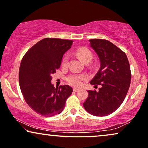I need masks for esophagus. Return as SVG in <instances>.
Returning a JSON list of instances; mask_svg holds the SVG:
<instances>
[{
  "instance_id": "1",
  "label": "esophagus",
  "mask_w": 148,
  "mask_h": 148,
  "mask_svg": "<svg viewBox=\"0 0 148 148\" xmlns=\"http://www.w3.org/2000/svg\"><path fill=\"white\" fill-rule=\"evenodd\" d=\"M80 90L79 88H73V91L75 92H77V91H79Z\"/></svg>"
}]
</instances>
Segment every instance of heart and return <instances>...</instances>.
<instances>
[{
  "instance_id": "heart-1",
  "label": "heart",
  "mask_w": 148,
  "mask_h": 148,
  "mask_svg": "<svg viewBox=\"0 0 148 148\" xmlns=\"http://www.w3.org/2000/svg\"><path fill=\"white\" fill-rule=\"evenodd\" d=\"M76 54L84 63H88L92 60V53L90 49L86 47H81L76 51ZM69 58L67 55L64 56L62 60L61 65L62 67H66L68 64ZM88 76L86 74L81 73H71L66 78V81L69 84L74 86H79L82 84L83 82L87 79Z\"/></svg>"
}]
</instances>
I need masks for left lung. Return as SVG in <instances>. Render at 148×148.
<instances>
[{"label":"left lung","mask_w":148,"mask_h":148,"mask_svg":"<svg viewBox=\"0 0 148 148\" xmlns=\"http://www.w3.org/2000/svg\"><path fill=\"white\" fill-rule=\"evenodd\" d=\"M99 56L101 66L90 84L99 90H88L84 108L97 116H106L118 108L127 93L131 82L130 64L123 51L107 40H89Z\"/></svg>","instance_id":"obj_1"}]
</instances>
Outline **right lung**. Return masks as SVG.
<instances>
[{
	"mask_svg": "<svg viewBox=\"0 0 148 148\" xmlns=\"http://www.w3.org/2000/svg\"><path fill=\"white\" fill-rule=\"evenodd\" d=\"M73 40L47 38L28 50L22 59L19 84L25 101L32 110L44 116H52L63 110L66 101L72 94L69 85L55 88L52 74L60 67L64 53Z\"/></svg>",
	"mask_w": 148,
	"mask_h": 148,
	"instance_id": "1",
	"label": "right lung"
}]
</instances>
